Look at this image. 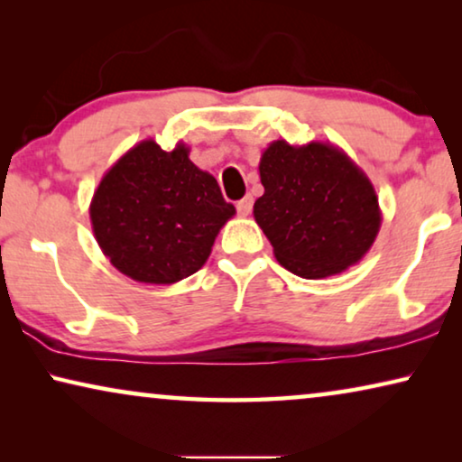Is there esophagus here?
Listing matches in <instances>:
<instances>
[{"instance_id":"obj_1","label":"esophagus","mask_w":462,"mask_h":462,"mask_svg":"<svg viewBox=\"0 0 462 462\" xmlns=\"http://www.w3.org/2000/svg\"><path fill=\"white\" fill-rule=\"evenodd\" d=\"M237 212H239V217H248V214L252 212V198H250V195H245L244 199L237 201Z\"/></svg>"}]
</instances>
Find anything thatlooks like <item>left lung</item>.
Segmentation results:
<instances>
[{"label":"left lung","mask_w":462,"mask_h":462,"mask_svg":"<svg viewBox=\"0 0 462 462\" xmlns=\"http://www.w3.org/2000/svg\"><path fill=\"white\" fill-rule=\"evenodd\" d=\"M254 218L277 263L305 280L343 273L372 248L381 208L364 170L332 143L273 141L263 151Z\"/></svg>","instance_id":"8db88e82"}]
</instances>
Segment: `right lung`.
Segmentation results:
<instances>
[{"label": "right lung", "instance_id": "right-lung-1", "mask_svg": "<svg viewBox=\"0 0 462 462\" xmlns=\"http://www.w3.org/2000/svg\"><path fill=\"white\" fill-rule=\"evenodd\" d=\"M233 214L217 179L189 160L185 143L163 151L153 138L106 170L90 204L94 237L113 267L155 286L204 267Z\"/></svg>", "mask_w": 462, "mask_h": 462}]
</instances>
